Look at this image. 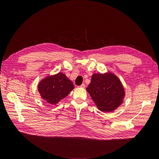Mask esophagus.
<instances>
[{
  "label": "esophagus",
  "instance_id": "obj_1",
  "mask_svg": "<svg viewBox=\"0 0 159 159\" xmlns=\"http://www.w3.org/2000/svg\"><path fill=\"white\" fill-rule=\"evenodd\" d=\"M85 86H85V84H82L80 86V88H85Z\"/></svg>",
  "mask_w": 159,
  "mask_h": 159
}]
</instances>
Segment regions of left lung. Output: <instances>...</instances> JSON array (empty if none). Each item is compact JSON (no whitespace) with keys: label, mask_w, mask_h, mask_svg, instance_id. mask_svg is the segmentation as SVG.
Returning a JSON list of instances; mask_svg holds the SVG:
<instances>
[{"label":"left lung","mask_w":159,"mask_h":159,"mask_svg":"<svg viewBox=\"0 0 159 159\" xmlns=\"http://www.w3.org/2000/svg\"><path fill=\"white\" fill-rule=\"evenodd\" d=\"M98 109L110 112L116 109L123 101L125 92L121 82L112 73H95L86 88Z\"/></svg>","instance_id":"left-lung-1"}]
</instances>
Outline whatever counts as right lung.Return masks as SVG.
<instances>
[{
    "label": "right lung",
    "instance_id": "right-lung-1",
    "mask_svg": "<svg viewBox=\"0 0 159 159\" xmlns=\"http://www.w3.org/2000/svg\"><path fill=\"white\" fill-rule=\"evenodd\" d=\"M73 88L72 82L62 73L47 77L42 80L38 85V90L42 98L52 104H55L61 101Z\"/></svg>",
    "mask_w": 159,
    "mask_h": 159
}]
</instances>
